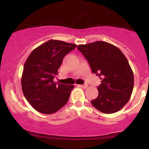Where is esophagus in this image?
Returning a JSON list of instances; mask_svg holds the SVG:
<instances>
[{"label": "esophagus", "mask_w": 149, "mask_h": 149, "mask_svg": "<svg viewBox=\"0 0 149 149\" xmlns=\"http://www.w3.org/2000/svg\"><path fill=\"white\" fill-rule=\"evenodd\" d=\"M79 85V86L81 87H83V88H84V89L87 88V87H88V85H87V84H84V85Z\"/></svg>", "instance_id": "34e87169"}]
</instances>
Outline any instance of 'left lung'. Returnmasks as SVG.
Returning a JSON list of instances; mask_svg holds the SVG:
<instances>
[{"label": "left lung", "mask_w": 149, "mask_h": 149, "mask_svg": "<svg viewBox=\"0 0 149 149\" xmlns=\"http://www.w3.org/2000/svg\"><path fill=\"white\" fill-rule=\"evenodd\" d=\"M77 49L101 79L98 95L91 104L103 113L119 111L129 101L134 88V74L127 58L119 48L104 41L80 45Z\"/></svg>", "instance_id": "1"}]
</instances>
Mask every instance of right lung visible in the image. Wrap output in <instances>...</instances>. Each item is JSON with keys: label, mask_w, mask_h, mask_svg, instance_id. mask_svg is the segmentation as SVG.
Segmentation results:
<instances>
[{"label": "right lung", "mask_w": 149, "mask_h": 149, "mask_svg": "<svg viewBox=\"0 0 149 149\" xmlns=\"http://www.w3.org/2000/svg\"><path fill=\"white\" fill-rule=\"evenodd\" d=\"M77 45L49 40L34 49L24 64L22 91L30 104L44 114H52L67 103L74 85L55 83L65 56Z\"/></svg>", "instance_id": "1"}]
</instances>
